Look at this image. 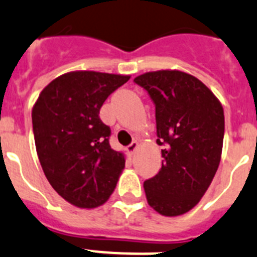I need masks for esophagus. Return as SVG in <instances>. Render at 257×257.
<instances>
[{
	"label": "esophagus",
	"instance_id": "obj_1",
	"mask_svg": "<svg viewBox=\"0 0 257 257\" xmlns=\"http://www.w3.org/2000/svg\"><path fill=\"white\" fill-rule=\"evenodd\" d=\"M138 146H140V144H138L137 141H135V142H132V144L129 145V146L126 147V149H128V151H129V153H131V154H135L136 151H137Z\"/></svg>",
	"mask_w": 257,
	"mask_h": 257
}]
</instances>
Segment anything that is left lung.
Here are the masks:
<instances>
[{"label":"left lung","mask_w":257,"mask_h":257,"mask_svg":"<svg viewBox=\"0 0 257 257\" xmlns=\"http://www.w3.org/2000/svg\"><path fill=\"white\" fill-rule=\"evenodd\" d=\"M136 84L155 103L156 144L162 168L144 182L149 206L168 217L199 203L221 160L225 117L221 102L190 73L160 70L137 76Z\"/></svg>","instance_id":"left-lung-1"}]
</instances>
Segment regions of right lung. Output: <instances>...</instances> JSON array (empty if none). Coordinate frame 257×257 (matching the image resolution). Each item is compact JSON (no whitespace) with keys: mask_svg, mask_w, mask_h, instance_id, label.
Instances as JSON below:
<instances>
[{"mask_svg":"<svg viewBox=\"0 0 257 257\" xmlns=\"http://www.w3.org/2000/svg\"><path fill=\"white\" fill-rule=\"evenodd\" d=\"M129 75L72 71L58 76L32 108L33 135L42 171L55 191L79 208L107 202L125 167V155L108 144L110 126L99 110Z\"/></svg>","mask_w":257,"mask_h":257,"instance_id":"right-lung-1","label":"right lung"}]
</instances>
